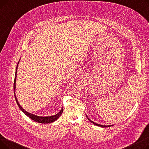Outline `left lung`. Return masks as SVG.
Wrapping results in <instances>:
<instances>
[{
	"instance_id": "1",
	"label": "left lung",
	"mask_w": 149,
	"mask_h": 149,
	"mask_svg": "<svg viewBox=\"0 0 149 149\" xmlns=\"http://www.w3.org/2000/svg\"><path fill=\"white\" fill-rule=\"evenodd\" d=\"M86 117H87V118L88 119V120L90 121V122H91L92 123H93V124H95V125H96V126H100V127H110L111 126H103V125H101V124H97V123H94V122H93L92 121H91L88 117L87 116V115H86Z\"/></svg>"
}]
</instances>
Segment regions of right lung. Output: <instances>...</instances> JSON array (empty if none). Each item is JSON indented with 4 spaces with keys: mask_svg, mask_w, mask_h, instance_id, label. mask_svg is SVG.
Instances as JSON below:
<instances>
[{
    "mask_svg": "<svg viewBox=\"0 0 149 149\" xmlns=\"http://www.w3.org/2000/svg\"><path fill=\"white\" fill-rule=\"evenodd\" d=\"M19 62H18V64H19ZM17 66H18V65H17L16 69H15V74L14 81V93H15V81H16V73H17ZM14 96H15V101H16V103H17L19 107L21 109V111L23 113H24L26 115H27L28 117H29V118L31 120H33L35 121L36 122H37V123H44V124L46 123L47 124V123H52V122L55 121L58 118L59 116H61V115L63 113V108H62L61 109V111L57 114L53 115V116H37V115L31 114V113H28L26 111H25L24 109H23L21 107V106L19 104L18 101L17 100L16 96H15V94H14Z\"/></svg>",
    "mask_w": 149,
    "mask_h": 149,
    "instance_id": "1",
    "label": "right lung"
}]
</instances>
